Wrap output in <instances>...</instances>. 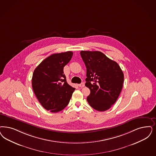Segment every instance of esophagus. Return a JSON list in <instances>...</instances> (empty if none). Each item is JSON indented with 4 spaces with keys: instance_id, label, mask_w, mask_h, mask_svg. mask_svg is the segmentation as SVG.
<instances>
[{
    "instance_id": "esophagus-1",
    "label": "esophagus",
    "mask_w": 156,
    "mask_h": 156,
    "mask_svg": "<svg viewBox=\"0 0 156 156\" xmlns=\"http://www.w3.org/2000/svg\"><path fill=\"white\" fill-rule=\"evenodd\" d=\"M78 86H79V87H84V86H85V83L83 82H82V83H81V84H79Z\"/></svg>"
}]
</instances>
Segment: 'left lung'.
<instances>
[{
    "mask_svg": "<svg viewBox=\"0 0 156 156\" xmlns=\"http://www.w3.org/2000/svg\"><path fill=\"white\" fill-rule=\"evenodd\" d=\"M80 54L86 67L85 86L90 90L87 101L97 111H107L122 91L123 73L116 62L101 52L82 51Z\"/></svg>",
    "mask_w": 156,
    "mask_h": 156,
    "instance_id": "left-lung-1",
    "label": "left lung"
}]
</instances>
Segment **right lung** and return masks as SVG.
<instances>
[{"label":"right lung","instance_id":"1","mask_svg":"<svg viewBox=\"0 0 156 156\" xmlns=\"http://www.w3.org/2000/svg\"><path fill=\"white\" fill-rule=\"evenodd\" d=\"M73 55L71 51L52 54L33 72V90L41 105L51 112H58L66 107L75 90L67 83L63 73Z\"/></svg>","mask_w":156,"mask_h":156}]
</instances>
